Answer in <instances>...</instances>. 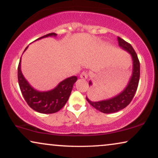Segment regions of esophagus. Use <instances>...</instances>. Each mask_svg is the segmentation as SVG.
Returning <instances> with one entry per match:
<instances>
[{"label": "esophagus", "mask_w": 158, "mask_h": 158, "mask_svg": "<svg viewBox=\"0 0 158 158\" xmlns=\"http://www.w3.org/2000/svg\"><path fill=\"white\" fill-rule=\"evenodd\" d=\"M80 77L81 78V79H87L88 73L87 72V71H82L80 74Z\"/></svg>", "instance_id": "1"}]
</instances>
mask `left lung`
Returning a JSON list of instances; mask_svg holds the SVG:
<instances>
[{
    "label": "left lung",
    "instance_id": "left-lung-1",
    "mask_svg": "<svg viewBox=\"0 0 158 158\" xmlns=\"http://www.w3.org/2000/svg\"><path fill=\"white\" fill-rule=\"evenodd\" d=\"M118 42L120 47L127 50L131 55L132 60H133V72L127 87L121 93L118 94L114 98L109 99V100L99 101V102H92L89 100L87 97L86 99L88 102L92 107L100 112L104 113H112L125 108L127 106H129L131 100H133L134 94H135L136 89H137L140 77V63L139 60L135 50L127 42L123 40L121 37H118ZM89 85H92V82L89 81Z\"/></svg>",
    "mask_w": 158,
    "mask_h": 158
}]
</instances>
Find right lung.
Masks as SVG:
<instances>
[{"label": "right lung", "instance_id": "add662e5", "mask_svg": "<svg viewBox=\"0 0 158 158\" xmlns=\"http://www.w3.org/2000/svg\"><path fill=\"white\" fill-rule=\"evenodd\" d=\"M57 34H47L37 40L49 36L56 37ZM27 47L25 48L24 51ZM77 80L73 76L62 81L55 89L48 92H39L33 89L24 79L21 71V60L18 66V81L22 94L28 106L34 110L49 114L59 111L65 106L70 96L73 86Z\"/></svg>", "mask_w": 158, "mask_h": 158}]
</instances>
